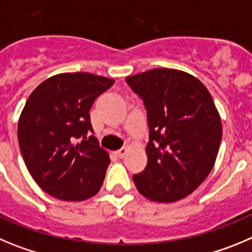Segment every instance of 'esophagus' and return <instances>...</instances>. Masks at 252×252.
<instances>
[{"label": "esophagus", "instance_id": "esophagus-1", "mask_svg": "<svg viewBox=\"0 0 252 252\" xmlns=\"http://www.w3.org/2000/svg\"><path fill=\"white\" fill-rule=\"evenodd\" d=\"M129 147H123V148H121L119 151H117V156L119 158H124L126 156V154L129 153Z\"/></svg>", "mask_w": 252, "mask_h": 252}]
</instances>
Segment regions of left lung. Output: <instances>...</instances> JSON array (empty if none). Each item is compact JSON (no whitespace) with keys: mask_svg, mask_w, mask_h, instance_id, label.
Here are the masks:
<instances>
[{"mask_svg":"<svg viewBox=\"0 0 252 252\" xmlns=\"http://www.w3.org/2000/svg\"><path fill=\"white\" fill-rule=\"evenodd\" d=\"M126 81L144 101L149 142L144 171L133 176L140 194L156 202L185 198L214 168L222 123L207 88L177 69H152Z\"/></svg>","mask_w":252,"mask_h":252,"instance_id":"obj_1","label":"left lung"}]
</instances>
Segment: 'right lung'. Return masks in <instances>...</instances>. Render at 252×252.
<instances>
[{"mask_svg":"<svg viewBox=\"0 0 252 252\" xmlns=\"http://www.w3.org/2000/svg\"><path fill=\"white\" fill-rule=\"evenodd\" d=\"M114 80L90 72H63L30 94L19 119L17 137L27 169L50 196L84 201L105 178L109 154L99 146L89 112Z\"/></svg>","mask_w":252,"mask_h":252,"instance_id":"1","label":"right lung"}]
</instances>
